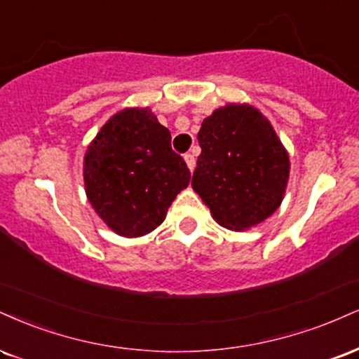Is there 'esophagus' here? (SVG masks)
<instances>
[{
	"instance_id": "esophagus-1",
	"label": "esophagus",
	"mask_w": 359,
	"mask_h": 359,
	"mask_svg": "<svg viewBox=\"0 0 359 359\" xmlns=\"http://www.w3.org/2000/svg\"><path fill=\"white\" fill-rule=\"evenodd\" d=\"M184 161H185V163H187V167L191 168V170H194V167H196V157H194L192 154H185Z\"/></svg>"
}]
</instances>
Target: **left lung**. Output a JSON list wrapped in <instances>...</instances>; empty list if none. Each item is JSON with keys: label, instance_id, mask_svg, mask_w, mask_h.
<instances>
[{"label": "left lung", "instance_id": "left-lung-1", "mask_svg": "<svg viewBox=\"0 0 359 359\" xmlns=\"http://www.w3.org/2000/svg\"><path fill=\"white\" fill-rule=\"evenodd\" d=\"M192 187L222 227L245 231L273 215L289 179V155L257 109L229 103L198 130Z\"/></svg>", "mask_w": 359, "mask_h": 359}]
</instances>
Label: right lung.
Instances as JSON below:
<instances>
[{
    "instance_id": "add662e5",
    "label": "right lung",
    "mask_w": 359,
    "mask_h": 359,
    "mask_svg": "<svg viewBox=\"0 0 359 359\" xmlns=\"http://www.w3.org/2000/svg\"><path fill=\"white\" fill-rule=\"evenodd\" d=\"M85 192L115 234L140 237L157 229L191 182L170 147V132L150 109H125L100 128L83 158Z\"/></svg>"
}]
</instances>
